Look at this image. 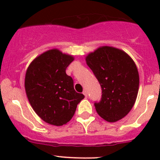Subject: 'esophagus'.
I'll return each mask as SVG.
<instances>
[{
  "label": "esophagus",
  "instance_id": "obj_1",
  "mask_svg": "<svg viewBox=\"0 0 160 160\" xmlns=\"http://www.w3.org/2000/svg\"><path fill=\"white\" fill-rule=\"evenodd\" d=\"M83 94H84V96L86 97V98H87V97H88V92H87V90H83Z\"/></svg>",
  "mask_w": 160,
  "mask_h": 160
}]
</instances>
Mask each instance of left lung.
<instances>
[{
    "label": "left lung",
    "mask_w": 160,
    "mask_h": 160,
    "mask_svg": "<svg viewBox=\"0 0 160 160\" xmlns=\"http://www.w3.org/2000/svg\"><path fill=\"white\" fill-rule=\"evenodd\" d=\"M102 90L101 101L95 102L98 114L109 122L123 118L136 100L139 76L132 58L122 50L102 46L86 57Z\"/></svg>",
    "instance_id": "obj_1"
}]
</instances>
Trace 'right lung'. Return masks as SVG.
Instances as JSON below:
<instances>
[{"label":"right lung","mask_w":160,"mask_h":160,"mask_svg":"<svg viewBox=\"0 0 160 160\" xmlns=\"http://www.w3.org/2000/svg\"><path fill=\"white\" fill-rule=\"evenodd\" d=\"M74 58L58 49L35 58L26 71L25 88L31 106L46 123L61 126L70 122L77 104L84 98L76 92L73 80L66 73Z\"/></svg>","instance_id":"1"}]
</instances>
